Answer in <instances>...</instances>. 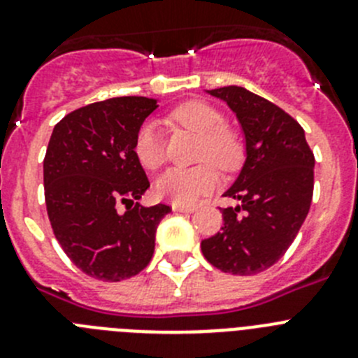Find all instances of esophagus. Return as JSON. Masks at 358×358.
Returning <instances> with one entry per match:
<instances>
[{
  "mask_svg": "<svg viewBox=\"0 0 358 358\" xmlns=\"http://www.w3.org/2000/svg\"><path fill=\"white\" fill-rule=\"evenodd\" d=\"M173 211H181V213H194L197 208L195 206H185V204H172Z\"/></svg>",
  "mask_w": 358,
  "mask_h": 358,
  "instance_id": "obj_1",
  "label": "esophagus"
}]
</instances>
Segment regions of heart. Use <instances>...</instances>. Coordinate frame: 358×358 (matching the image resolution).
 <instances>
[{
    "instance_id": "1",
    "label": "heart",
    "mask_w": 358,
    "mask_h": 358,
    "mask_svg": "<svg viewBox=\"0 0 358 358\" xmlns=\"http://www.w3.org/2000/svg\"><path fill=\"white\" fill-rule=\"evenodd\" d=\"M172 120L201 136L199 161H211L218 169L235 170L242 159L243 147L238 136L226 127V118L218 109L202 100H192L177 107ZM136 159L147 170L159 169L166 159L164 141L157 123H143L134 138ZM211 163L192 169H170L156 181V194L173 204H192L217 188L218 173Z\"/></svg>"
}]
</instances>
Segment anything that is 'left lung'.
<instances>
[{"instance_id": "obj_1", "label": "left lung", "mask_w": 358, "mask_h": 358, "mask_svg": "<svg viewBox=\"0 0 358 358\" xmlns=\"http://www.w3.org/2000/svg\"><path fill=\"white\" fill-rule=\"evenodd\" d=\"M235 113L245 136V163L226 197L220 233L202 240L213 267L252 276L285 255L305 222L314 194V152L305 131L281 107L251 91L227 85L208 91Z\"/></svg>"}]
</instances>
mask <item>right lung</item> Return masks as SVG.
<instances>
[{"label": "right lung", "mask_w": 358, "mask_h": 358, "mask_svg": "<svg viewBox=\"0 0 358 358\" xmlns=\"http://www.w3.org/2000/svg\"><path fill=\"white\" fill-rule=\"evenodd\" d=\"M157 102L109 98L66 115L44 156V201L53 235L87 276L122 281L152 260L156 229L172 211L141 206L150 186L136 159L134 138ZM126 211H119V204Z\"/></svg>", "instance_id": "1"}]
</instances>
